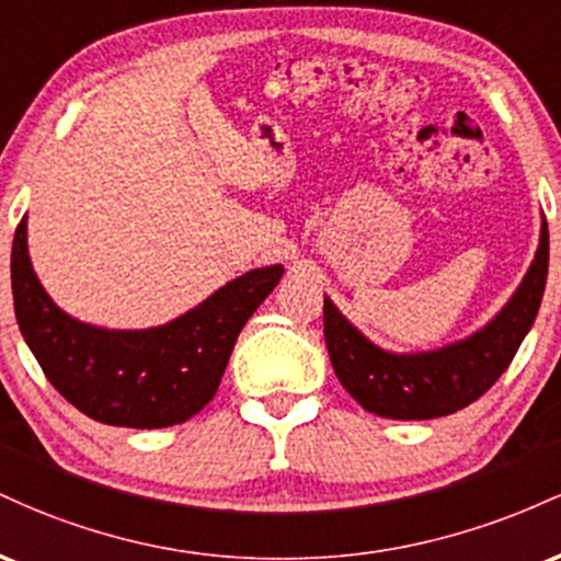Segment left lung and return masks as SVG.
<instances>
[{"label":"left lung","mask_w":561,"mask_h":561,"mask_svg":"<svg viewBox=\"0 0 561 561\" xmlns=\"http://www.w3.org/2000/svg\"><path fill=\"white\" fill-rule=\"evenodd\" d=\"M546 274L549 227L543 218L536 259L506 306L469 337L424 353L382 351L324 298V340L334 375L366 411L377 416L435 420L454 414L491 390L512 364L538 317Z\"/></svg>","instance_id":"1"}]
</instances>
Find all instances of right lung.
Segmentation results:
<instances>
[{
  "label": "right lung",
  "mask_w": 561,
  "mask_h": 561,
  "mask_svg": "<svg viewBox=\"0 0 561 561\" xmlns=\"http://www.w3.org/2000/svg\"><path fill=\"white\" fill-rule=\"evenodd\" d=\"M25 229L23 216L10 263L18 327L55 390L113 427L158 430L195 416L216 396L244 321L285 274L282 263L253 268L169 324L105 330L55 306L31 266Z\"/></svg>",
  "instance_id": "obj_1"
}]
</instances>
